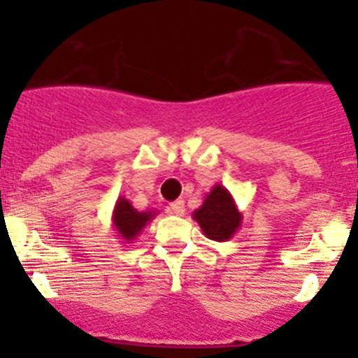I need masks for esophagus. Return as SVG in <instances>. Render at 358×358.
Masks as SVG:
<instances>
[{"label":"esophagus","mask_w":358,"mask_h":358,"mask_svg":"<svg viewBox=\"0 0 358 358\" xmlns=\"http://www.w3.org/2000/svg\"><path fill=\"white\" fill-rule=\"evenodd\" d=\"M166 211H168V215L183 216V213H185V202H183V199L173 201L171 204H169L168 208H166Z\"/></svg>","instance_id":"obj_1"}]
</instances>
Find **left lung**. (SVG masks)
Instances as JSON below:
<instances>
[{"mask_svg": "<svg viewBox=\"0 0 358 358\" xmlns=\"http://www.w3.org/2000/svg\"><path fill=\"white\" fill-rule=\"evenodd\" d=\"M192 218L199 223L204 236L216 243L232 239L243 225V215L237 209L232 194L222 183L213 187L201 208L192 213Z\"/></svg>", "mask_w": 358, "mask_h": 358, "instance_id": "1", "label": "left lung"}]
</instances>
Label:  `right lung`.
Segmentation results:
<instances>
[{
	"instance_id": "add662e5",
	"label": "right lung",
	"mask_w": 358,
	"mask_h": 358,
	"mask_svg": "<svg viewBox=\"0 0 358 358\" xmlns=\"http://www.w3.org/2000/svg\"><path fill=\"white\" fill-rule=\"evenodd\" d=\"M156 215V209L138 211V209L133 208L131 202L121 196L115 201L114 211H112V227H114L121 243L131 244L142 234L147 223L152 222Z\"/></svg>"
}]
</instances>
